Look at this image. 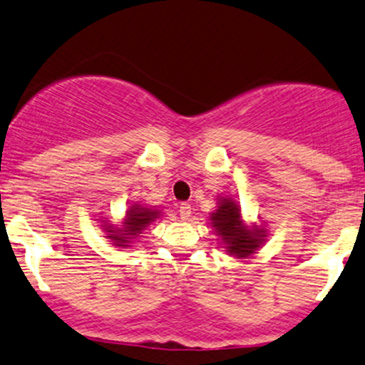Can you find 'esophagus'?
Instances as JSON below:
<instances>
[{
    "label": "esophagus",
    "instance_id": "34e87169",
    "mask_svg": "<svg viewBox=\"0 0 365 365\" xmlns=\"http://www.w3.org/2000/svg\"><path fill=\"white\" fill-rule=\"evenodd\" d=\"M178 213H180V218H182V220H189L190 215H192V206H190V204H187V202H182V204H180V207H178Z\"/></svg>",
    "mask_w": 365,
    "mask_h": 365
}]
</instances>
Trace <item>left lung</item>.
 <instances>
[{"label":"left lung","instance_id":"1","mask_svg":"<svg viewBox=\"0 0 365 365\" xmlns=\"http://www.w3.org/2000/svg\"><path fill=\"white\" fill-rule=\"evenodd\" d=\"M211 225L222 237L228 255L247 258L262 246L265 230L258 227H246L241 220V210L230 197H222L215 213L210 216Z\"/></svg>","mask_w":365,"mask_h":365}]
</instances>
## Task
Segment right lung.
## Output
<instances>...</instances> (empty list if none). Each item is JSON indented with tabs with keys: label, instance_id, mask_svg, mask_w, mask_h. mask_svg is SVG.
Returning a JSON list of instances; mask_svg holds the SVG:
<instances>
[{
	"label": "right lung",
	"instance_id": "add662e5",
	"mask_svg": "<svg viewBox=\"0 0 365 365\" xmlns=\"http://www.w3.org/2000/svg\"><path fill=\"white\" fill-rule=\"evenodd\" d=\"M155 218H159V211L150 210V207H143L135 204L126 211V218H124L121 228H112L109 225H103V230L107 232V237L114 242L118 247H128L133 239H137L145 227H149Z\"/></svg>",
	"mask_w": 365,
	"mask_h": 365
}]
</instances>
